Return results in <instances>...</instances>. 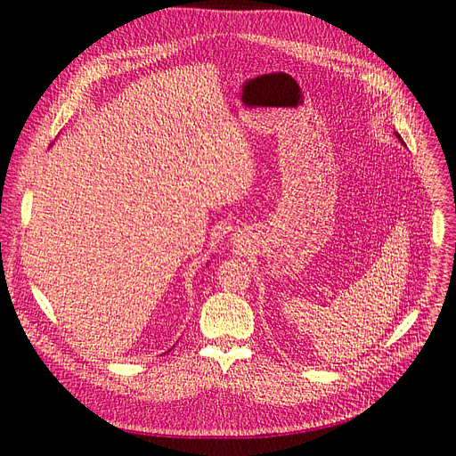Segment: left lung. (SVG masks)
I'll use <instances>...</instances> for the list:
<instances>
[{
    "label": "left lung",
    "mask_w": 456,
    "mask_h": 456,
    "mask_svg": "<svg viewBox=\"0 0 456 456\" xmlns=\"http://www.w3.org/2000/svg\"><path fill=\"white\" fill-rule=\"evenodd\" d=\"M395 136H397V138H399V140H401V143H403V138H401V136H399V133H395Z\"/></svg>",
    "instance_id": "8db88e82"
}]
</instances>
